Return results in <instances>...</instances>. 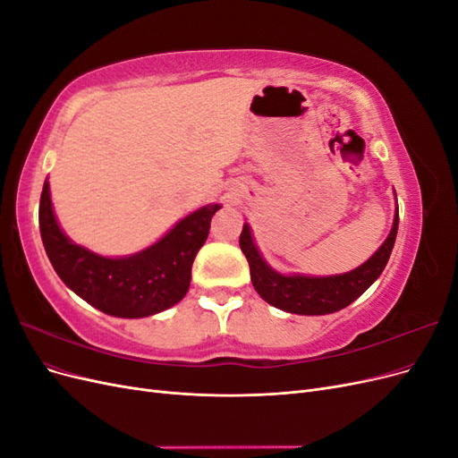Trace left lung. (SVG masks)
<instances>
[{"instance_id": "left-lung-1", "label": "left lung", "mask_w": 458, "mask_h": 458, "mask_svg": "<svg viewBox=\"0 0 458 458\" xmlns=\"http://www.w3.org/2000/svg\"><path fill=\"white\" fill-rule=\"evenodd\" d=\"M399 225V208H395L394 225L382 246L361 266L340 275H284L273 269L258 250L252 229L244 224L241 233V250L250 266V279L256 293L271 306L296 315H327L344 310L361 296L378 279L394 250Z\"/></svg>"}]
</instances>
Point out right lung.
Instances as JSON below:
<instances>
[{"mask_svg":"<svg viewBox=\"0 0 458 458\" xmlns=\"http://www.w3.org/2000/svg\"><path fill=\"white\" fill-rule=\"evenodd\" d=\"M219 204L191 212L160 237L130 256L108 258L72 242L53 212L49 182L39 199V233L47 258L61 281L99 311L141 318L175 306L187 294L191 267L210 233Z\"/></svg>","mask_w":458,"mask_h":458,"instance_id":"add662e5","label":"right lung"}]
</instances>
